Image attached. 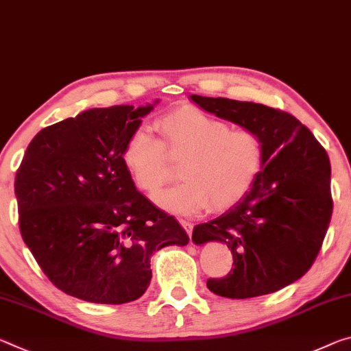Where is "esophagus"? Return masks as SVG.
<instances>
[{"label":"esophagus","instance_id":"obj_1","mask_svg":"<svg viewBox=\"0 0 351 351\" xmlns=\"http://www.w3.org/2000/svg\"><path fill=\"white\" fill-rule=\"evenodd\" d=\"M180 223H182V227L186 230V233L189 234V237H191L193 228H194V223H193V222H189V221H186V219H180Z\"/></svg>","mask_w":351,"mask_h":351}]
</instances>
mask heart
Instances as JSON below:
<instances>
[{
    "label": "heart",
    "mask_w": 351,
    "mask_h": 351,
    "mask_svg": "<svg viewBox=\"0 0 351 351\" xmlns=\"http://www.w3.org/2000/svg\"><path fill=\"white\" fill-rule=\"evenodd\" d=\"M162 141L146 128L132 132L123 162L136 186L147 194L171 179V160L183 158L182 182L163 191L157 202L177 215L210 206L227 210L254 186L264 162V140L254 129L232 128L197 107L174 108L155 119Z\"/></svg>",
    "instance_id": "heart-1"
}]
</instances>
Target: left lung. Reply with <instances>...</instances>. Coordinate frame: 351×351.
<instances>
[{"label":"left lung","instance_id":"8db88e82","mask_svg":"<svg viewBox=\"0 0 351 351\" xmlns=\"http://www.w3.org/2000/svg\"><path fill=\"white\" fill-rule=\"evenodd\" d=\"M204 110L254 129L264 162L254 186L216 219L199 223L193 241H222L233 254L211 292L228 298L272 294L303 277L315 261L332 215L328 154L291 113L255 102L191 95Z\"/></svg>","mask_w":351,"mask_h":351}]
</instances>
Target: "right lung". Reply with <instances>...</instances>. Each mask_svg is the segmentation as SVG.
I'll use <instances>...</instances> for the list:
<instances>
[{"instance_id": "right-lung-1", "label": "right lung", "mask_w": 351, "mask_h": 351, "mask_svg": "<svg viewBox=\"0 0 351 351\" xmlns=\"http://www.w3.org/2000/svg\"><path fill=\"white\" fill-rule=\"evenodd\" d=\"M152 106L91 108L32 138L15 176L21 238L56 288L106 305L134 302L152 278L151 256L189 237L136 191L123 162Z\"/></svg>"}]
</instances>
